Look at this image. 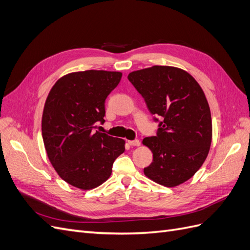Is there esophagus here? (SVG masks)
<instances>
[{
    "label": "esophagus",
    "instance_id": "obj_1",
    "mask_svg": "<svg viewBox=\"0 0 250 250\" xmlns=\"http://www.w3.org/2000/svg\"><path fill=\"white\" fill-rule=\"evenodd\" d=\"M128 144L130 146H140V141L139 140H133V141H128Z\"/></svg>",
    "mask_w": 250,
    "mask_h": 250
}]
</instances>
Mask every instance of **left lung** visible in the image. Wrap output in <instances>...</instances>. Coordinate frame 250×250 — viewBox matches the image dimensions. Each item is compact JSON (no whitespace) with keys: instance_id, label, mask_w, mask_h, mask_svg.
I'll use <instances>...</instances> for the list:
<instances>
[{"instance_id":"1","label":"left lung","mask_w":250,"mask_h":250,"mask_svg":"<svg viewBox=\"0 0 250 250\" xmlns=\"http://www.w3.org/2000/svg\"><path fill=\"white\" fill-rule=\"evenodd\" d=\"M128 80L158 123L155 137L143 140L153 153L144 173L165 187L185 183L199 170L210 147L211 117L202 88L190 74L173 66L135 71Z\"/></svg>"}]
</instances>
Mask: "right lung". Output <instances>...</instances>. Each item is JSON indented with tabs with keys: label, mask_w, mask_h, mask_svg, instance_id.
<instances>
[{
	"label": "right lung",
	"mask_w": 250,
	"mask_h": 250,
	"mask_svg": "<svg viewBox=\"0 0 250 250\" xmlns=\"http://www.w3.org/2000/svg\"><path fill=\"white\" fill-rule=\"evenodd\" d=\"M122 73L84 71L65 75L50 90L44 104L42 133L53 167L67 184L89 190L111 174L125 142L100 132L105 100Z\"/></svg>",
	"instance_id": "right-lung-1"
}]
</instances>
